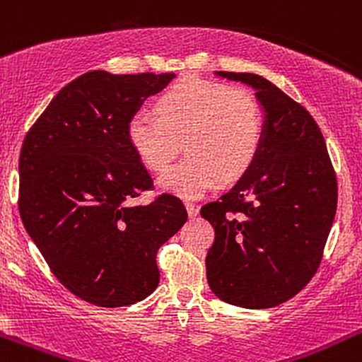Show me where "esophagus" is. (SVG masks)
<instances>
[{"instance_id": "1", "label": "esophagus", "mask_w": 362, "mask_h": 362, "mask_svg": "<svg viewBox=\"0 0 362 362\" xmlns=\"http://www.w3.org/2000/svg\"><path fill=\"white\" fill-rule=\"evenodd\" d=\"M185 208H187V213L190 218L197 216V213H199V206H196L194 202H185Z\"/></svg>"}]
</instances>
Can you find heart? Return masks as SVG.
Returning a JSON list of instances; mask_svg holds the SVG:
<instances>
[{
	"instance_id": "obj_1",
	"label": "heart",
	"mask_w": 362,
	"mask_h": 362,
	"mask_svg": "<svg viewBox=\"0 0 362 362\" xmlns=\"http://www.w3.org/2000/svg\"><path fill=\"white\" fill-rule=\"evenodd\" d=\"M156 117L136 113L127 139L139 161L161 173L180 151L189 154L161 177L168 192L194 199L216 182H233L247 172L263 146L264 117L259 103L240 89L187 75L156 101Z\"/></svg>"
}]
</instances>
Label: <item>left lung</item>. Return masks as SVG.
Listing matches in <instances>:
<instances>
[{"label": "left lung", "instance_id": "obj_1", "mask_svg": "<svg viewBox=\"0 0 362 362\" xmlns=\"http://www.w3.org/2000/svg\"><path fill=\"white\" fill-rule=\"evenodd\" d=\"M216 75L254 87L266 120L251 168L201 208L214 228L206 275L225 303L268 309L297 296L320 268L337 211V175L303 105L259 75Z\"/></svg>", "mask_w": 362, "mask_h": 362}]
</instances>
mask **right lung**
I'll return each instance as SVG.
<instances>
[{
    "label": "right lung",
    "mask_w": 362,
    "mask_h": 362,
    "mask_svg": "<svg viewBox=\"0 0 362 362\" xmlns=\"http://www.w3.org/2000/svg\"><path fill=\"white\" fill-rule=\"evenodd\" d=\"M173 77L87 71L23 139V226L53 275L86 303L120 308L146 299L160 284L158 249L187 221L172 194L134 204L154 184L127 139L130 117Z\"/></svg>",
    "instance_id": "add662e5"
}]
</instances>
